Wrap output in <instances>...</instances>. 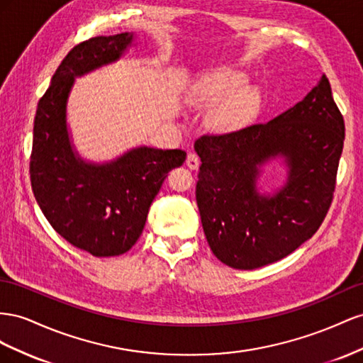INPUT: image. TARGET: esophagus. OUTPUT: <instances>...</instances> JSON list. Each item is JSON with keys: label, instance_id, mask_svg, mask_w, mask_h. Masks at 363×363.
Instances as JSON below:
<instances>
[{"label": "esophagus", "instance_id": "obj_1", "mask_svg": "<svg viewBox=\"0 0 363 363\" xmlns=\"http://www.w3.org/2000/svg\"><path fill=\"white\" fill-rule=\"evenodd\" d=\"M185 164L189 165V169L198 170L201 161H199V157H198V155H196V153H189V155H187V160H185Z\"/></svg>", "mask_w": 363, "mask_h": 363}]
</instances>
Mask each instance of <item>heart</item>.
<instances>
[{
	"mask_svg": "<svg viewBox=\"0 0 363 363\" xmlns=\"http://www.w3.org/2000/svg\"><path fill=\"white\" fill-rule=\"evenodd\" d=\"M247 77L237 69H219L203 77L194 89V100L199 105L223 103L213 116V124L225 132L242 129L260 108V92L257 88H245Z\"/></svg>",
	"mask_w": 363,
	"mask_h": 363,
	"instance_id": "b5f03b06",
	"label": "heart"
}]
</instances>
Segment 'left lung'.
Here are the masks:
<instances>
[{
    "label": "left lung",
    "mask_w": 363,
    "mask_h": 363,
    "mask_svg": "<svg viewBox=\"0 0 363 363\" xmlns=\"http://www.w3.org/2000/svg\"><path fill=\"white\" fill-rule=\"evenodd\" d=\"M344 140V117L325 76L271 121L196 140L202 161L196 202L213 254L234 269H257L308 240L333 201ZM277 156L285 158L288 182L260 195L259 167Z\"/></svg>",
    "instance_id": "8db88e82"
}]
</instances>
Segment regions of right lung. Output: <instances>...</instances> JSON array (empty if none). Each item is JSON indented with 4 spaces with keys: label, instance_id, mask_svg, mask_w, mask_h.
I'll use <instances>...</instances> for the list:
<instances>
[{
    "label": "right lung",
    "instance_id": "right-lung-1",
    "mask_svg": "<svg viewBox=\"0 0 363 363\" xmlns=\"http://www.w3.org/2000/svg\"><path fill=\"white\" fill-rule=\"evenodd\" d=\"M132 40L126 32L77 44L56 69L35 117L30 181L36 202L60 237L94 257L120 255L137 243L165 176L187 155L144 146L92 164L72 150L67 100L74 77L120 59Z\"/></svg>",
    "mask_w": 363,
    "mask_h": 363
}]
</instances>
